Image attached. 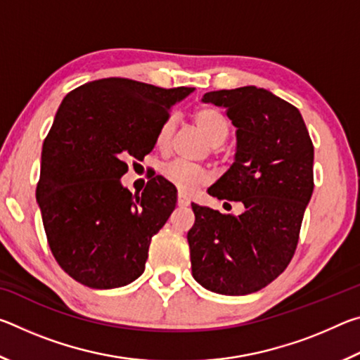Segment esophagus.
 <instances>
[{"mask_svg": "<svg viewBox=\"0 0 360 360\" xmlns=\"http://www.w3.org/2000/svg\"><path fill=\"white\" fill-rule=\"evenodd\" d=\"M188 203H191V200H188L186 195H182V193L178 195V205L179 206H188Z\"/></svg>", "mask_w": 360, "mask_h": 360, "instance_id": "esophagus-1", "label": "esophagus"}]
</instances>
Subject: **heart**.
<instances>
[{
  "label": "heart",
  "mask_w": 360,
  "mask_h": 360,
  "mask_svg": "<svg viewBox=\"0 0 360 360\" xmlns=\"http://www.w3.org/2000/svg\"><path fill=\"white\" fill-rule=\"evenodd\" d=\"M192 120L200 133L208 139L211 150L217 152V146H221L229 136V122L225 115L214 108H200L192 114ZM174 129L176 122L173 117H168L160 125L155 136V148L158 150L167 152L172 148ZM162 174L169 184L187 195L197 192L200 187H205L211 181L208 169L181 160H174L163 167Z\"/></svg>",
  "instance_id": "obj_1"
}]
</instances>
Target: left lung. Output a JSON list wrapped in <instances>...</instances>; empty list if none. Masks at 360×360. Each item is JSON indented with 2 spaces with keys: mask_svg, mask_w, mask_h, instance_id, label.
Instances as JSON below:
<instances>
[{
  "mask_svg": "<svg viewBox=\"0 0 360 360\" xmlns=\"http://www.w3.org/2000/svg\"><path fill=\"white\" fill-rule=\"evenodd\" d=\"M205 103L225 108L236 127L233 165L210 195L245 205L240 216L192 203V275L208 290L246 295L264 289L295 254L314 188V148L298 109L254 85L217 90Z\"/></svg>",
  "mask_w": 360,
  "mask_h": 360,
  "instance_id": "left-lung-1",
  "label": "left lung"
}]
</instances>
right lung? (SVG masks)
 Listing matches in <instances>:
<instances>
[{
  "label": "right lung",
  "instance_id": "obj_1",
  "mask_svg": "<svg viewBox=\"0 0 360 360\" xmlns=\"http://www.w3.org/2000/svg\"><path fill=\"white\" fill-rule=\"evenodd\" d=\"M192 90L106 77L63 98L42 144L36 197L49 248L75 281L114 289L144 271L152 236L176 206V188L155 176L135 197L120 178L129 158L143 160L154 149L174 103Z\"/></svg>",
  "mask_w": 360,
  "mask_h": 360
}]
</instances>
